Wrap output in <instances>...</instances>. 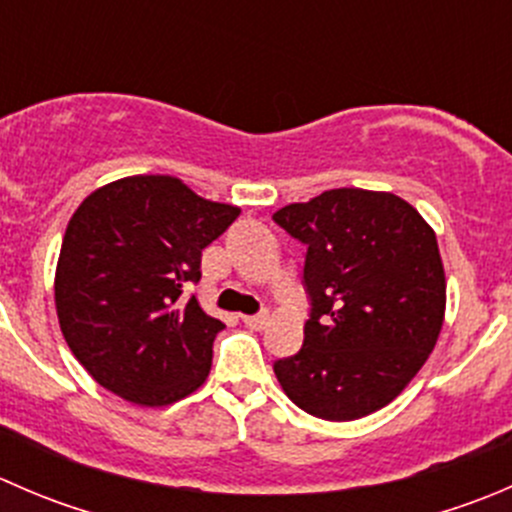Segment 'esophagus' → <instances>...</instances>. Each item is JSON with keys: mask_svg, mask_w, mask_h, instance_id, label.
Segmentation results:
<instances>
[{"mask_svg": "<svg viewBox=\"0 0 512 512\" xmlns=\"http://www.w3.org/2000/svg\"><path fill=\"white\" fill-rule=\"evenodd\" d=\"M242 322H245V327L262 332V329L267 327V322H270V317H267V314H247V317H242Z\"/></svg>", "mask_w": 512, "mask_h": 512, "instance_id": "obj_1", "label": "esophagus"}]
</instances>
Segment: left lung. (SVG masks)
Returning a JSON list of instances; mask_svg holds the SVG:
<instances>
[{"instance_id":"8db88e82","label":"left lung","mask_w":512,"mask_h":512,"mask_svg":"<svg viewBox=\"0 0 512 512\" xmlns=\"http://www.w3.org/2000/svg\"><path fill=\"white\" fill-rule=\"evenodd\" d=\"M272 220L307 245L312 299L302 349L275 361L282 391L324 421L384 409L441 334L446 272L436 232L399 195L361 188L324 190Z\"/></svg>"}]
</instances>
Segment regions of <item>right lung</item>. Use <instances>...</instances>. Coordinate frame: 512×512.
Listing matches in <instances>:
<instances>
[{
    "label": "right lung",
    "mask_w": 512,
    "mask_h": 512,
    "mask_svg": "<svg viewBox=\"0 0 512 512\" xmlns=\"http://www.w3.org/2000/svg\"><path fill=\"white\" fill-rule=\"evenodd\" d=\"M237 215L173 175L113 180L76 208L54 302L66 344L103 389L156 409L203 386L225 324L183 292Z\"/></svg>",
    "instance_id": "obj_1"
}]
</instances>
